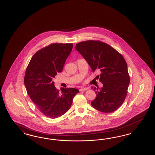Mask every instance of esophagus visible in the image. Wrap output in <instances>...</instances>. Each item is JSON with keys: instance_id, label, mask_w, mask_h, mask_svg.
<instances>
[{"instance_id": "1", "label": "esophagus", "mask_w": 155, "mask_h": 155, "mask_svg": "<svg viewBox=\"0 0 155 155\" xmlns=\"http://www.w3.org/2000/svg\"><path fill=\"white\" fill-rule=\"evenodd\" d=\"M88 89V88H81L80 89V91H87Z\"/></svg>"}]
</instances>
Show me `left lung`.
<instances>
[{
  "mask_svg": "<svg viewBox=\"0 0 155 155\" xmlns=\"http://www.w3.org/2000/svg\"><path fill=\"white\" fill-rule=\"evenodd\" d=\"M76 50L88 62L92 71H99L97 77L103 87H92L96 94L91 105L103 113L116 110L123 103L130 84L127 63L123 56L110 45L99 41L78 43Z\"/></svg>",
  "mask_w": 155,
  "mask_h": 155,
  "instance_id": "obj_1",
  "label": "left lung"
}]
</instances>
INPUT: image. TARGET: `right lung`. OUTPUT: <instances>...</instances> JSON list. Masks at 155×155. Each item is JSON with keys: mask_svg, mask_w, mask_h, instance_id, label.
Returning <instances> with one entry per match:
<instances>
[{"mask_svg": "<svg viewBox=\"0 0 155 155\" xmlns=\"http://www.w3.org/2000/svg\"><path fill=\"white\" fill-rule=\"evenodd\" d=\"M73 44H53L36 52L26 69L24 84L31 101L45 116L56 118L70 108L77 89L54 87L52 79L61 73Z\"/></svg>", "mask_w": 155, "mask_h": 155, "instance_id": "obj_1", "label": "right lung"}]
</instances>
